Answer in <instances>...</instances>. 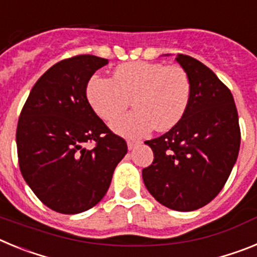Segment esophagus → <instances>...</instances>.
<instances>
[{"label": "esophagus", "mask_w": 257, "mask_h": 257, "mask_svg": "<svg viewBox=\"0 0 257 257\" xmlns=\"http://www.w3.org/2000/svg\"><path fill=\"white\" fill-rule=\"evenodd\" d=\"M140 144H142L140 142H131V140H128V142H127V148H128V151H133V149H135L136 147Z\"/></svg>", "instance_id": "obj_1"}]
</instances>
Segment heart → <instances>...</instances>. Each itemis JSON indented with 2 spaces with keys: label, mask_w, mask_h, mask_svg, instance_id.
<instances>
[{
  "label": "heart",
  "mask_w": 257,
  "mask_h": 257,
  "mask_svg": "<svg viewBox=\"0 0 257 257\" xmlns=\"http://www.w3.org/2000/svg\"><path fill=\"white\" fill-rule=\"evenodd\" d=\"M192 86L187 72L178 65L134 61L115 68L112 79L94 74L86 85V99L101 119L112 121L133 97L137 109L110 123L127 138H139L156 126L172 128L187 112Z\"/></svg>",
  "instance_id": "obj_1"
}]
</instances>
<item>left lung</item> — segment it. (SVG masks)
<instances>
[{
  "mask_svg": "<svg viewBox=\"0 0 257 257\" xmlns=\"http://www.w3.org/2000/svg\"><path fill=\"white\" fill-rule=\"evenodd\" d=\"M176 61L190 79L189 105L169 133L145 142L154 160L143 170V180L161 205L194 211L225 185L237 161L240 131L233 95L216 74L192 56L178 54Z\"/></svg>",
  "mask_w": 257,
  "mask_h": 257,
  "instance_id": "1",
  "label": "left lung"
}]
</instances>
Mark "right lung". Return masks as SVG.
Listing matches in <instances>:
<instances>
[{
  "mask_svg": "<svg viewBox=\"0 0 257 257\" xmlns=\"http://www.w3.org/2000/svg\"><path fill=\"white\" fill-rule=\"evenodd\" d=\"M108 59L78 55L52 65L23 106L17 147L23 178L44 205L79 213L105 196L127 144L88 104L86 85ZM95 148L87 149V142Z\"/></svg>",
  "mask_w": 257,
  "mask_h": 257,
  "instance_id": "1",
  "label": "right lung"
}]
</instances>
